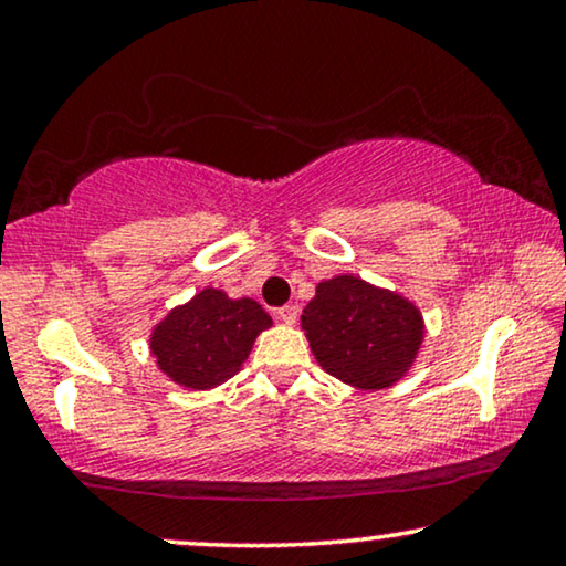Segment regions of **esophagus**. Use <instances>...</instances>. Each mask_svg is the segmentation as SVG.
<instances>
[{
  "instance_id": "1",
  "label": "esophagus",
  "mask_w": 566,
  "mask_h": 566,
  "mask_svg": "<svg viewBox=\"0 0 566 566\" xmlns=\"http://www.w3.org/2000/svg\"><path fill=\"white\" fill-rule=\"evenodd\" d=\"M275 316H277V319H281L283 324H296V319H298V306H296V304H285V306L277 308Z\"/></svg>"
}]
</instances>
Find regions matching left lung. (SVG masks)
Wrapping results in <instances>:
<instances>
[{"instance_id": "8db88e82", "label": "left lung", "mask_w": 566, "mask_h": 566, "mask_svg": "<svg viewBox=\"0 0 566 566\" xmlns=\"http://www.w3.org/2000/svg\"><path fill=\"white\" fill-rule=\"evenodd\" d=\"M301 329L316 363L360 391L389 389L405 378L424 339L422 312L412 301L353 273L316 283Z\"/></svg>"}]
</instances>
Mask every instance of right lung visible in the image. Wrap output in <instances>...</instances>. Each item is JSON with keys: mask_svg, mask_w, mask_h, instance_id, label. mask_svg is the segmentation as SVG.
<instances>
[{"mask_svg": "<svg viewBox=\"0 0 566 566\" xmlns=\"http://www.w3.org/2000/svg\"><path fill=\"white\" fill-rule=\"evenodd\" d=\"M270 327L273 319L254 298L203 289L154 324L149 350L169 381L208 391L242 370L254 339Z\"/></svg>", "mask_w": 566, "mask_h": 566, "instance_id": "1", "label": "right lung"}]
</instances>
